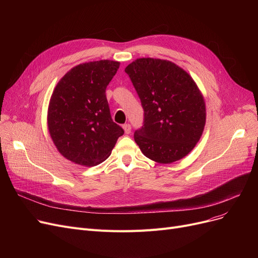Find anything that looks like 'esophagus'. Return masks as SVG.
Wrapping results in <instances>:
<instances>
[{
  "mask_svg": "<svg viewBox=\"0 0 258 258\" xmlns=\"http://www.w3.org/2000/svg\"><path fill=\"white\" fill-rule=\"evenodd\" d=\"M131 128H132V127H131V125H130L128 123H126V124L123 125V131H124V133H125L126 135H128V134L131 133Z\"/></svg>",
  "mask_w": 258,
  "mask_h": 258,
  "instance_id": "1",
  "label": "esophagus"
}]
</instances>
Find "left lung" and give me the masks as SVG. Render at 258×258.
Wrapping results in <instances>:
<instances>
[{
  "mask_svg": "<svg viewBox=\"0 0 258 258\" xmlns=\"http://www.w3.org/2000/svg\"><path fill=\"white\" fill-rule=\"evenodd\" d=\"M125 72L144 110V124L134 135L143 155L160 164L186 157L206 123L205 100L196 81L178 64L160 58H137Z\"/></svg>",
  "mask_w": 258,
  "mask_h": 258,
  "instance_id": "8db88e82",
  "label": "left lung"
}]
</instances>
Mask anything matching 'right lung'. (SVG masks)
<instances>
[{
	"mask_svg": "<svg viewBox=\"0 0 258 258\" xmlns=\"http://www.w3.org/2000/svg\"><path fill=\"white\" fill-rule=\"evenodd\" d=\"M119 66L108 59L77 64L53 90L47 115L50 137L60 155L75 164H100L124 133L112 120L105 96Z\"/></svg>",
	"mask_w": 258,
	"mask_h": 258,
	"instance_id": "obj_1",
	"label": "right lung"
}]
</instances>
